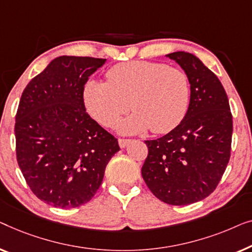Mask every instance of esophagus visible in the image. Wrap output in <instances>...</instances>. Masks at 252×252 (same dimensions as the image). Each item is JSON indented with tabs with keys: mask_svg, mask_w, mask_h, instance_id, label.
I'll list each match as a JSON object with an SVG mask.
<instances>
[{
	"mask_svg": "<svg viewBox=\"0 0 252 252\" xmlns=\"http://www.w3.org/2000/svg\"><path fill=\"white\" fill-rule=\"evenodd\" d=\"M129 143H130V139H122V138H120L119 139V145L121 148H126V145Z\"/></svg>",
	"mask_w": 252,
	"mask_h": 252,
	"instance_id": "obj_1",
	"label": "esophagus"
}]
</instances>
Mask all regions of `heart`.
Here are the masks:
<instances>
[{
	"label": "heart",
	"instance_id": "b5f03b06",
	"mask_svg": "<svg viewBox=\"0 0 252 252\" xmlns=\"http://www.w3.org/2000/svg\"><path fill=\"white\" fill-rule=\"evenodd\" d=\"M107 82L91 80L83 101L102 126L113 127L131 109L134 114L120 126L123 133L152 130L166 133L179 125L189 102L190 86L184 70L162 63L129 62L113 66Z\"/></svg>",
	"mask_w": 252,
	"mask_h": 252
}]
</instances>
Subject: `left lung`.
I'll return each instance as SVG.
<instances>
[{"instance_id": "left-lung-1", "label": "left lung", "mask_w": 252, "mask_h": 252, "mask_svg": "<svg viewBox=\"0 0 252 252\" xmlns=\"http://www.w3.org/2000/svg\"><path fill=\"white\" fill-rule=\"evenodd\" d=\"M189 76V105L175 129L155 140H146L148 155L143 178L158 200L187 205L214 192L231 157L232 113L218 77L189 52L166 55Z\"/></svg>"}]
</instances>
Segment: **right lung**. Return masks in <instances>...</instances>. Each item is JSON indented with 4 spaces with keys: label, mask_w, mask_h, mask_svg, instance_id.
<instances>
[{
    "label": "right lung",
    "mask_w": 252,
    "mask_h": 252,
    "mask_svg": "<svg viewBox=\"0 0 252 252\" xmlns=\"http://www.w3.org/2000/svg\"><path fill=\"white\" fill-rule=\"evenodd\" d=\"M106 59L62 56L31 80L16 115L17 161L35 195L56 208L89 202L120 151L86 112L84 84Z\"/></svg>",
    "instance_id": "obj_1"
}]
</instances>
